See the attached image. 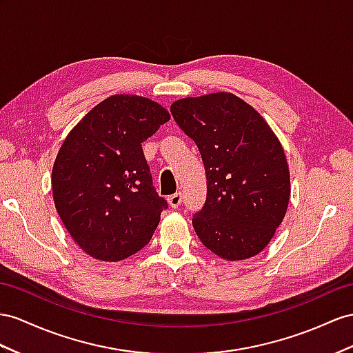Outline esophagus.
I'll use <instances>...</instances> for the list:
<instances>
[{
  "mask_svg": "<svg viewBox=\"0 0 353 353\" xmlns=\"http://www.w3.org/2000/svg\"><path fill=\"white\" fill-rule=\"evenodd\" d=\"M182 201H183L182 192H176V194L168 196V204H170L171 209H177V207L182 204Z\"/></svg>",
  "mask_w": 353,
  "mask_h": 353,
  "instance_id": "1",
  "label": "esophagus"
}]
</instances>
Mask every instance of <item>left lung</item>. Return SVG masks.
<instances>
[{
  "label": "left lung",
  "mask_w": 353,
  "mask_h": 353,
  "mask_svg": "<svg viewBox=\"0 0 353 353\" xmlns=\"http://www.w3.org/2000/svg\"><path fill=\"white\" fill-rule=\"evenodd\" d=\"M204 164L207 196L192 225L203 245L228 261L258 255L282 223L291 194L282 144L254 107L230 92L171 105Z\"/></svg>",
  "instance_id": "8db88e82"
}]
</instances>
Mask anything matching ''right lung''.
Listing matches in <instances>:
<instances>
[{
  "instance_id": "obj_1",
  "label": "right lung",
  "mask_w": 353,
  "mask_h": 353,
  "mask_svg": "<svg viewBox=\"0 0 353 353\" xmlns=\"http://www.w3.org/2000/svg\"><path fill=\"white\" fill-rule=\"evenodd\" d=\"M170 121L164 107L137 95L95 105L62 144L52 170L55 207L88 255L121 261L150 241L168 203L152 182L141 143Z\"/></svg>"
}]
</instances>
